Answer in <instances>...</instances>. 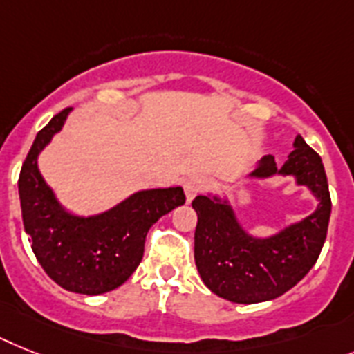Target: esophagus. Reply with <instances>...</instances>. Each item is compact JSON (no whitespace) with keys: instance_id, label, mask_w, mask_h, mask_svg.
<instances>
[{"instance_id":"esophagus-1","label":"esophagus","mask_w":354,"mask_h":354,"mask_svg":"<svg viewBox=\"0 0 354 354\" xmlns=\"http://www.w3.org/2000/svg\"><path fill=\"white\" fill-rule=\"evenodd\" d=\"M184 194H186V201H192V198L197 197L204 188H206V179H204L203 175H192L188 179L184 180L183 184Z\"/></svg>"}]
</instances>
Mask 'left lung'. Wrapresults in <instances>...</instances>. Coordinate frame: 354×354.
Masks as SVG:
<instances>
[{
    "label": "left lung",
    "instance_id": "1",
    "mask_svg": "<svg viewBox=\"0 0 354 354\" xmlns=\"http://www.w3.org/2000/svg\"><path fill=\"white\" fill-rule=\"evenodd\" d=\"M293 175L318 198V208L273 236H251L242 230L227 201L198 195L195 227V264L203 282L221 299L235 304L273 300L297 286L317 262L328 235L331 195L322 159L302 137L282 168L273 157L259 162L250 177Z\"/></svg>",
    "mask_w": 354,
    "mask_h": 354
}]
</instances>
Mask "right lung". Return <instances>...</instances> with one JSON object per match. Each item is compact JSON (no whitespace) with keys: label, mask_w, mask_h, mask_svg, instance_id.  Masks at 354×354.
<instances>
[{"label":"right lung","mask_w":354,"mask_h":354,"mask_svg":"<svg viewBox=\"0 0 354 354\" xmlns=\"http://www.w3.org/2000/svg\"><path fill=\"white\" fill-rule=\"evenodd\" d=\"M70 110H61L37 131L23 162L17 180L23 224L37 262L55 284L74 293L101 295L130 279L145 253L148 230L186 197L180 186L142 189L93 217L65 212L37 170V156L63 128Z\"/></svg>","instance_id":"1"}]
</instances>
